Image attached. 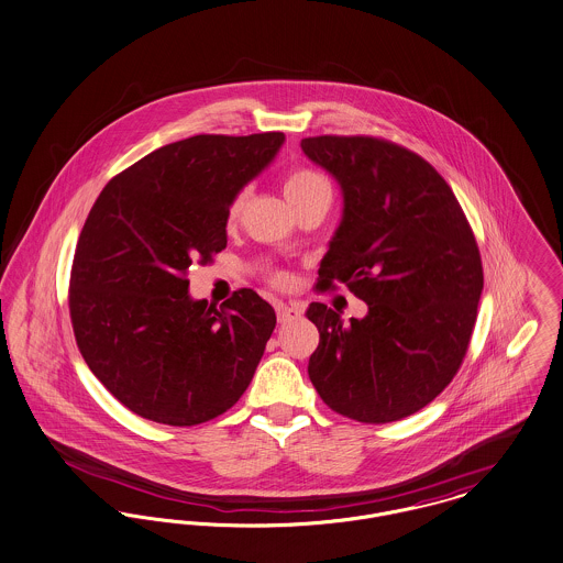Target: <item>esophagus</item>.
Masks as SVG:
<instances>
[{
	"instance_id": "1",
	"label": "esophagus",
	"mask_w": 563,
	"mask_h": 563,
	"mask_svg": "<svg viewBox=\"0 0 563 563\" xmlns=\"http://www.w3.org/2000/svg\"><path fill=\"white\" fill-rule=\"evenodd\" d=\"M275 311H277V320L282 324L295 322V320H299L300 316H302V309H300L299 305H286V302H277Z\"/></svg>"
}]
</instances>
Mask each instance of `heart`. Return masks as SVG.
Here are the masks:
<instances>
[{"instance_id": "b5f03b06", "label": "heart", "mask_w": 563, "mask_h": 563, "mask_svg": "<svg viewBox=\"0 0 563 563\" xmlns=\"http://www.w3.org/2000/svg\"><path fill=\"white\" fill-rule=\"evenodd\" d=\"M282 189H284V196H286V200L290 202V207L297 209L300 202H305V200L311 198L313 194H318V191H322V189H329V184H327L318 173L307 170V168H299V170H292V173L284 179ZM241 209H243V194H239V196L232 198V202L228 205V211H225V220L232 224V222L239 218Z\"/></svg>"}]
</instances>
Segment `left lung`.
Segmentation results:
<instances>
[{
  "label": "left lung",
  "mask_w": 563,
  "mask_h": 563,
  "mask_svg": "<svg viewBox=\"0 0 563 563\" xmlns=\"http://www.w3.org/2000/svg\"><path fill=\"white\" fill-rule=\"evenodd\" d=\"M300 150L343 198L316 288L339 282L367 302V316L350 322L309 305L320 333L309 379L347 418L401 420L463 363L483 292L476 239L449 184L412 151L372 136H313Z\"/></svg>",
  "instance_id": "8db88e82"
}]
</instances>
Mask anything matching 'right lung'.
<instances>
[{
  "instance_id": "1",
  "label": "right lung",
  "mask_w": 563,
  "mask_h": 563,
  "mask_svg": "<svg viewBox=\"0 0 563 563\" xmlns=\"http://www.w3.org/2000/svg\"><path fill=\"white\" fill-rule=\"evenodd\" d=\"M286 136L198 134L151 151L102 189L80 230L70 318L93 375L128 410L191 427L230 410L263 358L275 311L243 288L189 297L191 263L228 243L225 211Z\"/></svg>"
}]
</instances>
